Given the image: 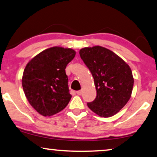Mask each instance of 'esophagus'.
<instances>
[{"label":"esophagus","instance_id":"34e87169","mask_svg":"<svg viewBox=\"0 0 157 157\" xmlns=\"http://www.w3.org/2000/svg\"><path fill=\"white\" fill-rule=\"evenodd\" d=\"M76 94L78 95H81V94H82V91L81 90H79V91H76Z\"/></svg>","mask_w":157,"mask_h":157}]
</instances>
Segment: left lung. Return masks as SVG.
<instances>
[{
    "label": "left lung",
    "mask_w": 157,
    "mask_h": 157,
    "mask_svg": "<svg viewBox=\"0 0 157 157\" xmlns=\"http://www.w3.org/2000/svg\"><path fill=\"white\" fill-rule=\"evenodd\" d=\"M81 58L94 78L97 97L87 103L89 108L100 117L117 114L131 97L134 79L131 69L121 58L101 46L84 48Z\"/></svg>",
    "instance_id": "obj_1"
}]
</instances>
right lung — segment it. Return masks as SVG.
Wrapping results in <instances>:
<instances>
[{
	"label": "right lung",
	"mask_w": 157,
	"mask_h": 157,
	"mask_svg": "<svg viewBox=\"0 0 157 157\" xmlns=\"http://www.w3.org/2000/svg\"><path fill=\"white\" fill-rule=\"evenodd\" d=\"M76 56L73 49L52 47L26 64L22 76L24 92L30 105L43 116L63 110L71 100L66 66Z\"/></svg>",
	"instance_id": "right-lung-1"
}]
</instances>
